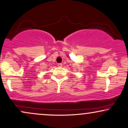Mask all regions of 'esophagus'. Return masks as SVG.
<instances>
[{
  "mask_svg": "<svg viewBox=\"0 0 128 128\" xmlns=\"http://www.w3.org/2000/svg\"><path fill=\"white\" fill-rule=\"evenodd\" d=\"M62 64H58V67H62Z\"/></svg>",
  "mask_w": 128,
  "mask_h": 128,
  "instance_id": "esophagus-1",
  "label": "esophagus"
}]
</instances>
